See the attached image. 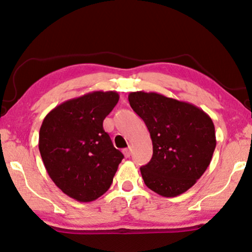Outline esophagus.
Wrapping results in <instances>:
<instances>
[{
	"label": "esophagus",
	"instance_id": "obj_1",
	"mask_svg": "<svg viewBox=\"0 0 252 252\" xmlns=\"http://www.w3.org/2000/svg\"><path fill=\"white\" fill-rule=\"evenodd\" d=\"M124 155H125L126 158H128V157H130V148H127V149H124L123 150Z\"/></svg>",
	"mask_w": 252,
	"mask_h": 252
}]
</instances>
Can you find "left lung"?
Masks as SVG:
<instances>
[{"instance_id":"1","label":"left lung","mask_w":252,"mask_h":252,"mask_svg":"<svg viewBox=\"0 0 252 252\" xmlns=\"http://www.w3.org/2000/svg\"><path fill=\"white\" fill-rule=\"evenodd\" d=\"M128 101L152 140V158L140 168L145 185L166 198L187 192L213 158L216 148L213 120L194 104L156 92H132Z\"/></svg>"}]
</instances>
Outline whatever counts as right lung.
<instances>
[{
	"mask_svg": "<svg viewBox=\"0 0 252 252\" xmlns=\"http://www.w3.org/2000/svg\"><path fill=\"white\" fill-rule=\"evenodd\" d=\"M118 100L115 91H94L57 105L42 123L38 149L47 174L79 202L104 194L124 158L103 129Z\"/></svg>",
	"mask_w": 252,
	"mask_h": 252,
	"instance_id": "1",
	"label": "right lung"
}]
</instances>
